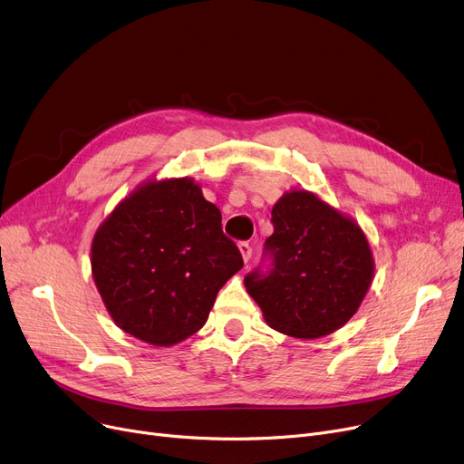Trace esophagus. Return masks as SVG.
Returning <instances> with one entry per match:
<instances>
[{"label":"esophagus","mask_w":464,"mask_h":464,"mask_svg":"<svg viewBox=\"0 0 464 464\" xmlns=\"http://www.w3.org/2000/svg\"><path fill=\"white\" fill-rule=\"evenodd\" d=\"M238 250H240V256H242V259H245V263H248L252 257V246L248 245V242H238Z\"/></svg>","instance_id":"obj_1"}]
</instances>
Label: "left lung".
Returning <instances> with one entry per match:
<instances>
[{"label":"left lung","mask_w":464,"mask_h":464,"mask_svg":"<svg viewBox=\"0 0 464 464\" xmlns=\"http://www.w3.org/2000/svg\"><path fill=\"white\" fill-rule=\"evenodd\" d=\"M271 214L275 233L265 240L271 271L246 275V291L269 327L295 338L331 334L371 287L369 240L352 218L306 189L284 193Z\"/></svg>","instance_id":"8db88e82"}]
</instances>
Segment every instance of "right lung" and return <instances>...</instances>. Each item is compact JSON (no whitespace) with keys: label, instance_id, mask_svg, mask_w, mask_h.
<instances>
[{"label":"right lung","instance_id":"1","mask_svg":"<svg viewBox=\"0 0 464 464\" xmlns=\"http://www.w3.org/2000/svg\"><path fill=\"white\" fill-rule=\"evenodd\" d=\"M242 265L222 214L188 177L140 184L92 240V275L111 318L152 346L198 333Z\"/></svg>","mask_w":464,"mask_h":464}]
</instances>
